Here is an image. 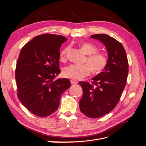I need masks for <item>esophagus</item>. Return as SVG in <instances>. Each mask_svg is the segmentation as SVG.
Here are the masks:
<instances>
[{
    "mask_svg": "<svg viewBox=\"0 0 146 146\" xmlns=\"http://www.w3.org/2000/svg\"><path fill=\"white\" fill-rule=\"evenodd\" d=\"M70 83H71V84H77L78 82L76 81V80H70Z\"/></svg>",
    "mask_w": 146,
    "mask_h": 146,
    "instance_id": "obj_1",
    "label": "esophagus"
}]
</instances>
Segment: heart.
<instances>
[{"label": "heart", "mask_w": 146, "mask_h": 146, "mask_svg": "<svg viewBox=\"0 0 146 146\" xmlns=\"http://www.w3.org/2000/svg\"><path fill=\"white\" fill-rule=\"evenodd\" d=\"M79 46L88 56L85 60L86 64L82 65L71 64L64 68L63 75L66 78L73 80H80L90 74L91 70L94 74H99L107 67L108 59L102 54L98 53V48L94 44L88 42H82ZM70 50L69 46H66L60 53V60L65 62Z\"/></svg>", "instance_id": "b5f03b06"}]
</instances>
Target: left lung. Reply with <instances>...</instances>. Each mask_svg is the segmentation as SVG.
Returning <instances> with one entry per match:
<instances>
[{
  "label": "left lung",
  "instance_id": "1",
  "mask_svg": "<svg viewBox=\"0 0 146 146\" xmlns=\"http://www.w3.org/2000/svg\"><path fill=\"white\" fill-rule=\"evenodd\" d=\"M98 39L107 48L108 64L90 84L80 82L83 96L80 100V110L88 117L102 116L116 107L126 85L129 73V63L125 50L121 42L105 34L91 36Z\"/></svg>",
  "mask_w": 146,
  "mask_h": 146
}]
</instances>
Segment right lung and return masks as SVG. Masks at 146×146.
<instances>
[{
    "instance_id": "right-lung-1",
    "label": "right lung",
    "mask_w": 146,
    "mask_h": 146,
    "mask_svg": "<svg viewBox=\"0 0 146 146\" xmlns=\"http://www.w3.org/2000/svg\"><path fill=\"white\" fill-rule=\"evenodd\" d=\"M63 36L46 33L22 48L15 70L18 99L35 115L46 117L58 109L61 95L70 86L68 78H55L59 68Z\"/></svg>"
}]
</instances>
